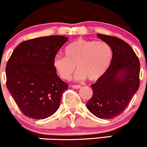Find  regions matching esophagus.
Listing matches in <instances>:
<instances>
[{
  "label": "esophagus",
  "mask_w": 147,
  "mask_h": 147,
  "mask_svg": "<svg viewBox=\"0 0 147 147\" xmlns=\"http://www.w3.org/2000/svg\"><path fill=\"white\" fill-rule=\"evenodd\" d=\"M71 87L74 89H79L81 87V86H80V85H71Z\"/></svg>",
  "instance_id": "esophagus-1"
}]
</instances>
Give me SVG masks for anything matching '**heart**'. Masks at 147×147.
Masks as SVG:
<instances>
[{"instance_id":"heart-1","label":"heart","mask_w":147,"mask_h":147,"mask_svg":"<svg viewBox=\"0 0 147 147\" xmlns=\"http://www.w3.org/2000/svg\"><path fill=\"white\" fill-rule=\"evenodd\" d=\"M112 59L113 50L108 43L78 39L65 48V56H55L53 66L62 79L69 80L76 66L77 80L87 78L94 81L106 72Z\"/></svg>"}]
</instances>
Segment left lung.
Listing matches in <instances>:
<instances>
[{"label": "left lung", "instance_id": "left-lung-1", "mask_svg": "<svg viewBox=\"0 0 147 147\" xmlns=\"http://www.w3.org/2000/svg\"><path fill=\"white\" fill-rule=\"evenodd\" d=\"M110 44L113 59L106 72L91 85L93 94L88 110L100 119H112L122 113L140 87V63L129 44L117 37L98 34Z\"/></svg>", "mask_w": 147, "mask_h": 147}]
</instances>
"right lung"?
<instances>
[{
    "label": "right lung",
    "instance_id": "add662e5",
    "mask_svg": "<svg viewBox=\"0 0 147 147\" xmlns=\"http://www.w3.org/2000/svg\"><path fill=\"white\" fill-rule=\"evenodd\" d=\"M68 40L61 35L34 38L21 42L6 65V85L26 117L42 119L60 106L68 85L59 78L53 60Z\"/></svg>",
    "mask_w": 147,
    "mask_h": 147
}]
</instances>
